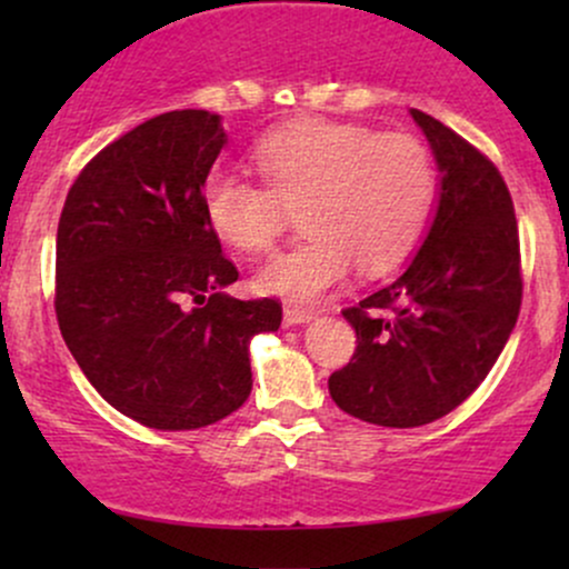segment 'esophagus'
<instances>
[{
    "label": "esophagus",
    "mask_w": 569,
    "mask_h": 569,
    "mask_svg": "<svg viewBox=\"0 0 569 569\" xmlns=\"http://www.w3.org/2000/svg\"><path fill=\"white\" fill-rule=\"evenodd\" d=\"M283 316L289 323H307L310 318H316V310H312V307H302V305H286Z\"/></svg>",
    "instance_id": "1"
}]
</instances>
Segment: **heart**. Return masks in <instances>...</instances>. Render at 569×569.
Here are the masks:
<instances>
[{
    "mask_svg": "<svg viewBox=\"0 0 569 569\" xmlns=\"http://www.w3.org/2000/svg\"><path fill=\"white\" fill-rule=\"evenodd\" d=\"M262 181L211 171L202 211L243 253H267L302 208L305 238L259 272V289L307 302L350 276H380L420 240L436 194L428 147L335 120H297L253 147Z\"/></svg>",
    "mask_w": 569,
    "mask_h": 569,
    "instance_id": "1",
    "label": "heart"
}]
</instances>
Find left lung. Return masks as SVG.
I'll return each instance as SVG.
<instances>
[{"label": "left lung", "mask_w": 569, "mask_h": 569, "mask_svg": "<svg viewBox=\"0 0 569 569\" xmlns=\"http://www.w3.org/2000/svg\"><path fill=\"white\" fill-rule=\"evenodd\" d=\"M441 171V200L407 270L342 316L356 329L348 367L329 377L337 407L363 422L417 428L485 382L521 307L513 200L495 162L420 109Z\"/></svg>", "instance_id": "left-lung-1"}]
</instances>
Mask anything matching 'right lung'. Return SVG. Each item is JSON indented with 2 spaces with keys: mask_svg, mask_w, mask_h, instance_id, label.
I'll return each mask as SVG.
<instances>
[{
  "mask_svg": "<svg viewBox=\"0 0 569 569\" xmlns=\"http://www.w3.org/2000/svg\"><path fill=\"white\" fill-rule=\"evenodd\" d=\"M227 143L219 117L179 109L103 147L71 184L56 238V318L90 385L158 430L211 426L251 393L248 339L278 299L221 291L238 267L202 211Z\"/></svg>",
  "mask_w": 569,
  "mask_h": 569,
  "instance_id": "1",
  "label": "right lung"
}]
</instances>
